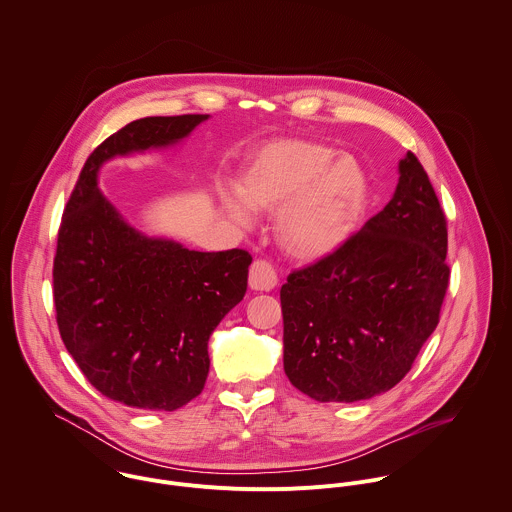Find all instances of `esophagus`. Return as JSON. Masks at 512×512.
Instances as JSON below:
<instances>
[{
    "label": "esophagus",
    "mask_w": 512,
    "mask_h": 512,
    "mask_svg": "<svg viewBox=\"0 0 512 512\" xmlns=\"http://www.w3.org/2000/svg\"><path fill=\"white\" fill-rule=\"evenodd\" d=\"M277 273L267 261H255L249 269V287L251 291H273L277 287Z\"/></svg>",
    "instance_id": "esophagus-1"
}]
</instances>
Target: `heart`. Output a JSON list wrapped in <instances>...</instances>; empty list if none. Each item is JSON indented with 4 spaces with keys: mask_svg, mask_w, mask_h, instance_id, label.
Returning a JSON list of instances; mask_svg holds the SVG:
<instances>
[{
    "mask_svg": "<svg viewBox=\"0 0 512 512\" xmlns=\"http://www.w3.org/2000/svg\"><path fill=\"white\" fill-rule=\"evenodd\" d=\"M219 202L239 223L251 205L275 213L279 245L299 261L336 253L358 227L368 204V180L350 156L312 140H275L257 150L239 178V192L223 188Z\"/></svg>",
    "mask_w": 512,
    "mask_h": 512,
    "instance_id": "obj_1",
    "label": "heart"
}]
</instances>
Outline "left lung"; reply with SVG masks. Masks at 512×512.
<instances>
[{"mask_svg":"<svg viewBox=\"0 0 512 512\" xmlns=\"http://www.w3.org/2000/svg\"><path fill=\"white\" fill-rule=\"evenodd\" d=\"M398 172L378 215L281 287L285 374L316 402L392 390L439 322L449 285L445 215L411 152Z\"/></svg>","mask_w":512,"mask_h":512,"instance_id":"left-lung-1","label":"left lung"}]
</instances>
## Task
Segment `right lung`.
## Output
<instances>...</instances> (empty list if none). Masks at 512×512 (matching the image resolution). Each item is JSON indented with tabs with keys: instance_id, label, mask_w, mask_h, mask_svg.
I'll return each instance as SVG.
<instances>
[{
	"instance_id": "1",
	"label": "right lung",
	"mask_w": 512,
	"mask_h": 512,
	"mask_svg": "<svg viewBox=\"0 0 512 512\" xmlns=\"http://www.w3.org/2000/svg\"><path fill=\"white\" fill-rule=\"evenodd\" d=\"M207 118L126 124L89 156L63 213L53 265L61 338L87 380L130 408L174 411L202 394L209 336L243 301L251 255L140 231L101 192L99 172L114 158L178 146Z\"/></svg>"
}]
</instances>
